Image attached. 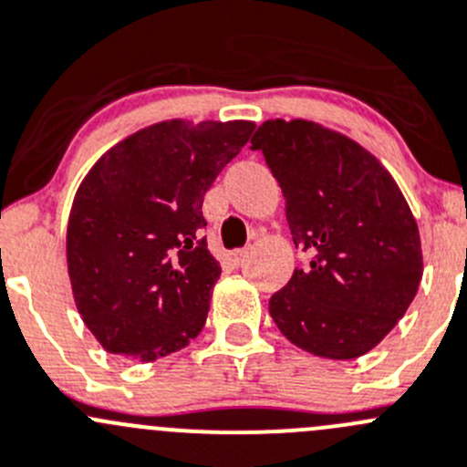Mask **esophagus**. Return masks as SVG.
<instances>
[{"label":"esophagus","instance_id":"esophagus-1","mask_svg":"<svg viewBox=\"0 0 467 467\" xmlns=\"http://www.w3.org/2000/svg\"><path fill=\"white\" fill-rule=\"evenodd\" d=\"M244 255H246V251H228V253H225V265L233 266V269H234V266L242 265Z\"/></svg>","mask_w":467,"mask_h":467}]
</instances>
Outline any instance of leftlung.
I'll return each instance as SVG.
<instances>
[{
	"label": "left lung",
	"instance_id": "8db88e82",
	"mask_svg": "<svg viewBox=\"0 0 467 467\" xmlns=\"http://www.w3.org/2000/svg\"><path fill=\"white\" fill-rule=\"evenodd\" d=\"M251 143L283 189L294 244L310 253V265L269 298V315L307 354H368L422 280L420 230L404 193L372 152L312 120H266Z\"/></svg>",
	"mask_w": 467,
	"mask_h": 467
}]
</instances>
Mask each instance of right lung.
Masks as SVG:
<instances>
[{
  "label": "right lung",
  "instance_id": "add662e5",
  "mask_svg": "<svg viewBox=\"0 0 467 467\" xmlns=\"http://www.w3.org/2000/svg\"><path fill=\"white\" fill-rule=\"evenodd\" d=\"M253 130L251 120H161L109 148L81 180L67 275L109 354L150 363L198 337L221 275L201 237L202 201Z\"/></svg>",
  "mask_w": 467,
  "mask_h": 467
}]
</instances>
